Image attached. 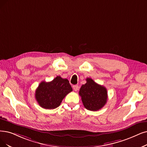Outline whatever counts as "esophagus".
Wrapping results in <instances>:
<instances>
[{
    "label": "esophagus",
    "instance_id": "34e87169",
    "mask_svg": "<svg viewBox=\"0 0 147 147\" xmlns=\"http://www.w3.org/2000/svg\"><path fill=\"white\" fill-rule=\"evenodd\" d=\"M73 89L75 91H77L79 89V86L78 85H74L73 86Z\"/></svg>",
    "mask_w": 147,
    "mask_h": 147
}]
</instances>
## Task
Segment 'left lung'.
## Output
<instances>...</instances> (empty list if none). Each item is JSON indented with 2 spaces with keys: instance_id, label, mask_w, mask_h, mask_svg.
<instances>
[{
  "instance_id": "8db88e82",
  "label": "left lung",
  "mask_w": 147,
  "mask_h": 147,
  "mask_svg": "<svg viewBox=\"0 0 147 147\" xmlns=\"http://www.w3.org/2000/svg\"><path fill=\"white\" fill-rule=\"evenodd\" d=\"M87 83L81 87L79 95L84 106L90 111H97L102 108L107 101V91L103 86L87 78Z\"/></svg>"
}]
</instances>
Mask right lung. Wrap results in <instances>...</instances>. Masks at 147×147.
<instances>
[{
	"label": "right lung",
	"instance_id": "obj_1",
	"mask_svg": "<svg viewBox=\"0 0 147 147\" xmlns=\"http://www.w3.org/2000/svg\"><path fill=\"white\" fill-rule=\"evenodd\" d=\"M72 88L67 79L60 76L50 82L42 81L38 85L35 97L40 107L45 109H54L60 105L62 100Z\"/></svg>",
	"mask_w": 147,
	"mask_h": 147
}]
</instances>
